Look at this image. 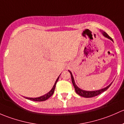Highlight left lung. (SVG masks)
<instances>
[{
    "mask_svg": "<svg viewBox=\"0 0 124 124\" xmlns=\"http://www.w3.org/2000/svg\"><path fill=\"white\" fill-rule=\"evenodd\" d=\"M103 34L104 36L106 37V38H109V39H110V40H112V41H113V40H112V38H111L106 33L104 32V31H103ZM69 72L70 73L71 78V81H72V84H73V85L74 87H75V91H76V93H77L78 95H79L80 96L84 97L90 98V97H93L97 96V95H99V94H101L102 93H103V92L105 91H106L107 90H108V89L110 87V86L111 85V84H112V82L110 84L109 86H108L107 87L104 88H103V89H101V90H100L94 91H84V90H81V89L79 88L77 86H76V85L75 84V81H74L73 77V75H72V74H71V71H69Z\"/></svg>",
    "mask_w": 124,
    "mask_h": 124,
    "instance_id": "left-lung-1",
    "label": "left lung"
}]
</instances>
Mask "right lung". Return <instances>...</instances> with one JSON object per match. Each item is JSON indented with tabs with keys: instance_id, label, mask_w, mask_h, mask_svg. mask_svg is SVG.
<instances>
[{
	"instance_id": "right-lung-1",
	"label": "right lung",
	"mask_w": 124,
	"mask_h": 124,
	"mask_svg": "<svg viewBox=\"0 0 124 124\" xmlns=\"http://www.w3.org/2000/svg\"><path fill=\"white\" fill-rule=\"evenodd\" d=\"M58 79H59V77H58V78H57V79L56 80L54 85L53 86L52 90H51L49 93H47V94H46L45 95H43V96H41V97H38V98H29V97H25V98L27 99H29V100H32V101H43L46 100L47 99H49V98L50 97L54 94V90H55V88L56 84H57Z\"/></svg>"
}]
</instances>
